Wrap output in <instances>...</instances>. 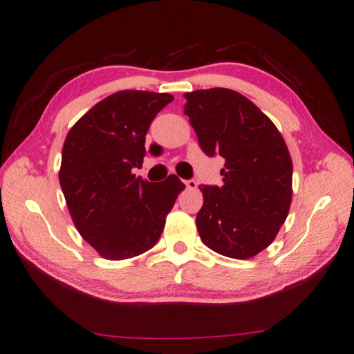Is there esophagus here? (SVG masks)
Listing matches in <instances>:
<instances>
[{"mask_svg":"<svg viewBox=\"0 0 354 354\" xmlns=\"http://www.w3.org/2000/svg\"><path fill=\"white\" fill-rule=\"evenodd\" d=\"M186 187L187 189H195V187L198 186V183H197V180H194V178H191V180H186Z\"/></svg>","mask_w":354,"mask_h":354,"instance_id":"34e87169","label":"esophagus"}]
</instances>
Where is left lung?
I'll use <instances>...</instances> for the list:
<instances>
[{
	"instance_id": "1",
	"label": "left lung",
	"mask_w": 354,
	"mask_h": 354,
	"mask_svg": "<svg viewBox=\"0 0 354 354\" xmlns=\"http://www.w3.org/2000/svg\"><path fill=\"white\" fill-rule=\"evenodd\" d=\"M185 115L201 150L225 160L223 186H198L201 241L216 253L248 259L277 236L292 200V160L268 116L239 92L212 88L185 93Z\"/></svg>"
}]
</instances>
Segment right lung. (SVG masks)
<instances>
[{"label":"right lung","mask_w":354,"mask_h":354,"mask_svg":"<svg viewBox=\"0 0 354 354\" xmlns=\"http://www.w3.org/2000/svg\"><path fill=\"white\" fill-rule=\"evenodd\" d=\"M174 97L147 91L112 93L69 130L59 182L82 238L109 261L156 245L185 185L174 174L150 183L133 174L145 156L151 121Z\"/></svg>","instance_id":"add662e5"}]
</instances>
